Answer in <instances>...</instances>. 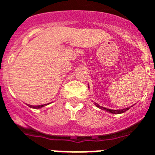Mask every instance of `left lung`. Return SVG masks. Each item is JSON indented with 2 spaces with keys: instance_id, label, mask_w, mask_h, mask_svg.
<instances>
[{
  "instance_id": "obj_1",
  "label": "left lung",
  "mask_w": 155,
  "mask_h": 155,
  "mask_svg": "<svg viewBox=\"0 0 155 155\" xmlns=\"http://www.w3.org/2000/svg\"><path fill=\"white\" fill-rule=\"evenodd\" d=\"M95 106L98 107V108H100V109L104 110V111H106V112H108L110 113H113V114H121V113H123L125 112H127V110L130 109V107H126V108H123V109H110V108H106V107H104L100 106L99 104H98L97 103H94Z\"/></svg>"
}]
</instances>
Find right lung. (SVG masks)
<instances>
[{
	"label": "right lung",
	"instance_id": "right-lung-1",
	"mask_svg": "<svg viewBox=\"0 0 155 155\" xmlns=\"http://www.w3.org/2000/svg\"><path fill=\"white\" fill-rule=\"evenodd\" d=\"M47 104H42V105H38V106H33V105H29V107H32V108H35V109H38V108H41V107H45Z\"/></svg>",
	"mask_w": 155,
	"mask_h": 155
}]
</instances>
